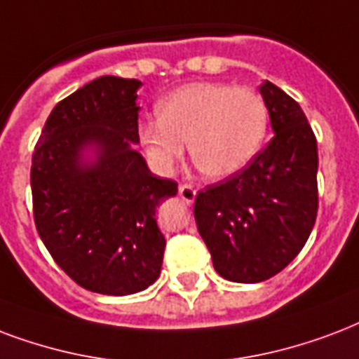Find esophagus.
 <instances>
[{
	"label": "esophagus",
	"instance_id": "esophagus-1",
	"mask_svg": "<svg viewBox=\"0 0 359 359\" xmlns=\"http://www.w3.org/2000/svg\"><path fill=\"white\" fill-rule=\"evenodd\" d=\"M179 196L182 198V201H186V203H194V201H196V196H198V191H196V188H194V186L180 184Z\"/></svg>",
	"mask_w": 359,
	"mask_h": 359
}]
</instances>
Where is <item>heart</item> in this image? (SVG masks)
Masks as SVG:
<instances>
[{"label": "heart", "mask_w": 359, "mask_h": 359, "mask_svg": "<svg viewBox=\"0 0 359 359\" xmlns=\"http://www.w3.org/2000/svg\"><path fill=\"white\" fill-rule=\"evenodd\" d=\"M158 120L139 126L144 154L160 171L184 156L205 177H233L254 160L264 144L269 113L264 97L250 88L226 82H191L163 95L156 105Z\"/></svg>", "instance_id": "1"}]
</instances>
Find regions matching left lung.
<instances>
[{"label":"left lung","instance_id":"8db88e82","mask_svg":"<svg viewBox=\"0 0 359 359\" xmlns=\"http://www.w3.org/2000/svg\"><path fill=\"white\" fill-rule=\"evenodd\" d=\"M275 137L246 169L196 198L194 216L220 277L262 283L301 252L318 210L316 137L297 101L259 86Z\"/></svg>","mask_w":359,"mask_h":359}]
</instances>
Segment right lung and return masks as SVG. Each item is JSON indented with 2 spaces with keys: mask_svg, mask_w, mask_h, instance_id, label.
Here are the masks:
<instances>
[{
  "mask_svg": "<svg viewBox=\"0 0 359 359\" xmlns=\"http://www.w3.org/2000/svg\"><path fill=\"white\" fill-rule=\"evenodd\" d=\"M141 81L105 75L60 101L32 160L35 228L79 286L105 295L160 277L165 237L156 209L177 182L156 177L139 143Z\"/></svg>",
  "mask_w": 359,
  "mask_h": 359,
  "instance_id": "obj_1",
  "label": "right lung"
}]
</instances>
